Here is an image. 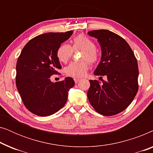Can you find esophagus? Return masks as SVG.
<instances>
[{
    "mask_svg": "<svg viewBox=\"0 0 153 153\" xmlns=\"http://www.w3.org/2000/svg\"><path fill=\"white\" fill-rule=\"evenodd\" d=\"M74 81L75 83H78L79 81H80V79H78V78H74Z\"/></svg>",
    "mask_w": 153,
    "mask_h": 153,
    "instance_id": "34e87169",
    "label": "esophagus"
}]
</instances>
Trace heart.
I'll list each match as a JSON object with an SVG mask.
<instances>
[{
  "mask_svg": "<svg viewBox=\"0 0 153 153\" xmlns=\"http://www.w3.org/2000/svg\"><path fill=\"white\" fill-rule=\"evenodd\" d=\"M96 46L94 42L86 35L81 34L74 37L72 47L63 43L58 47L56 51V56L60 62L66 63L70 59L73 50H81L80 62H73L65 68L67 75L72 77H81L84 76L89 68L88 61L95 63L99 60V55L95 49Z\"/></svg>",
  "mask_w": 153,
  "mask_h": 153,
  "instance_id": "1",
  "label": "heart"
}]
</instances>
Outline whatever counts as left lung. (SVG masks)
Instances as JSON below:
<instances>
[{
  "mask_svg": "<svg viewBox=\"0 0 153 153\" xmlns=\"http://www.w3.org/2000/svg\"><path fill=\"white\" fill-rule=\"evenodd\" d=\"M88 34L97 39L102 50L101 61L94 74L106 78L102 82L90 80L88 98L100 114L114 116L127 108L137 95V58L127 42L111 31L92 30Z\"/></svg>",
  "mask_w": 153,
  "mask_h": 153,
  "instance_id": "8db88e82",
  "label": "left lung"
}]
</instances>
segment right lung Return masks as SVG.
Masks as SVG:
<instances>
[{"label":"right lung","instance_id":"obj_1","mask_svg":"<svg viewBox=\"0 0 153 153\" xmlns=\"http://www.w3.org/2000/svg\"><path fill=\"white\" fill-rule=\"evenodd\" d=\"M72 33L70 30L39 35L25 45L18 58L16 88L27 109L37 116H48L58 111L74 85L71 77L56 83L50 79L61 69L56 51Z\"/></svg>","mask_w":153,"mask_h":153}]
</instances>
